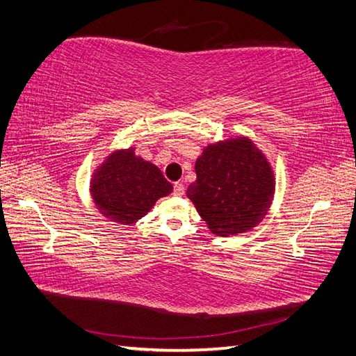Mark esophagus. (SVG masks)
<instances>
[{
	"instance_id": "esophagus-1",
	"label": "esophagus",
	"mask_w": 356,
	"mask_h": 356,
	"mask_svg": "<svg viewBox=\"0 0 356 356\" xmlns=\"http://www.w3.org/2000/svg\"><path fill=\"white\" fill-rule=\"evenodd\" d=\"M184 192H186L184 184L183 183H175V186H173V195H175V196H183Z\"/></svg>"
}]
</instances>
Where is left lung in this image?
I'll use <instances>...</instances> for the list:
<instances>
[{
  "mask_svg": "<svg viewBox=\"0 0 356 356\" xmlns=\"http://www.w3.org/2000/svg\"><path fill=\"white\" fill-rule=\"evenodd\" d=\"M195 172L187 198L213 234L227 238L250 232L270 211L274 170L250 137L233 136L207 145L196 158Z\"/></svg>",
  "mask_w": 356,
  "mask_h": 356,
  "instance_id": "1",
  "label": "left lung"
}]
</instances>
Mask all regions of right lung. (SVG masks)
<instances>
[{"instance_id":"add662e5","label":"right lung","mask_w":356,"mask_h":356,"mask_svg":"<svg viewBox=\"0 0 356 356\" xmlns=\"http://www.w3.org/2000/svg\"><path fill=\"white\" fill-rule=\"evenodd\" d=\"M173 186L136 147L114 149L105 156L90 181V195L97 211L108 220L132 225L146 216L155 202L170 195Z\"/></svg>"}]
</instances>
